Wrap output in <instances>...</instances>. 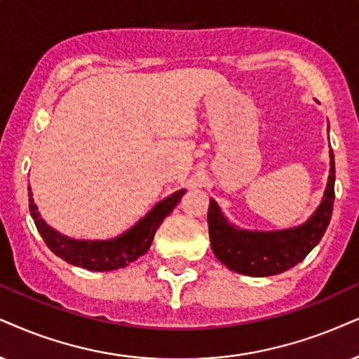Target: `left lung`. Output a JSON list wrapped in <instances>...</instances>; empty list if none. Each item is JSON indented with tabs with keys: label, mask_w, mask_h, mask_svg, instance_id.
Masks as SVG:
<instances>
[{
	"label": "left lung",
	"mask_w": 359,
	"mask_h": 359,
	"mask_svg": "<svg viewBox=\"0 0 359 359\" xmlns=\"http://www.w3.org/2000/svg\"><path fill=\"white\" fill-rule=\"evenodd\" d=\"M334 201V156L320 205L302 225L283 230H245L225 217L213 198L207 213L213 255L229 270L248 276H271L300 263L320 243L331 220Z\"/></svg>",
	"instance_id": "1"
}]
</instances>
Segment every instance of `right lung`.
I'll return each instance as SVG.
<instances>
[{
    "mask_svg": "<svg viewBox=\"0 0 359 359\" xmlns=\"http://www.w3.org/2000/svg\"><path fill=\"white\" fill-rule=\"evenodd\" d=\"M184 194L185 189H180L165 197L164 201L156 203L142 219L114 238L78 240L57 232L56 229L46 224V220L38 212V205L34 203L33 192L28 185L31 217H33L36 229H38L48 247L51 248V252L71 265L93 271L124 269L129 263L137 260L140 255H144L151 248L158 225L174 210V207L179 203Z\"/></svg>",
    "mask_w": 359,
    "mask_h": 359,
    "instance_id": "obj_1",
    "label": "right lung"
}]
</instances>
